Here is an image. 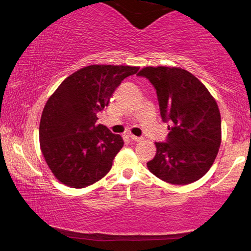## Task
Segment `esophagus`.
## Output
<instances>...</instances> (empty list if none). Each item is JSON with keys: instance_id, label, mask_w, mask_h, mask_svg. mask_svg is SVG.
Segmentation results:
<instances>
[{"instance_id": "esophagus-1", "label": "esophagus", "mask_w": 251, "mask_h": 251, "mask_svg": "<svg viewBox=\"0 0 251 251\" xmlns=\"http://www.w3.org/2000/svg\"><path fill=\"white\" fill-rule=\"evenodd\" d=\"M130 138L133 140V141H135V142H141L142 140H143V138H140V137H135V135H133V134H130Z\"/></svg>"}]
</instances>
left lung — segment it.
I'll return each instance as SVG.
<instances>
[{"instance_id": "left-lung-1", "label": "left lung", "mask_w": 251, "mask_h": 251, "mask_svg": "<svg viewBox=\"0 0 251 251\" xmlns=\"http://www.w3.org/2000/svg\"><path fill=\"white\" fill-rule=\"evenodd\" d=\"M138 76L156 90L162 120L169 122L165 142H155L156 154L147 165L162 181L186 185L213 165L222 142L216 100L194 75L176 67H146Z\"/></svg>"}]
</instances>
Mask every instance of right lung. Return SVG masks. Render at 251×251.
Segmentation results:
<instances>
[{
  "mask_svg": "<svg viewBox=\"0 0 251 251\" xmlns=\"http://www.w3.org/2000/svg\"><path fill=\"white\" fill-rule=\"evenodd\" d=\"M139 67L91 65L60 83L44 107L39 144L51 173L66 186L82 188L107 174L123 147L119 134L97 125L123 79Z\"/></svg>",
  "mask_w": 251,
  "mask_h": 251,
  "instance_id": "add662e5",
  "label": "right lung"
}]
</instances>
